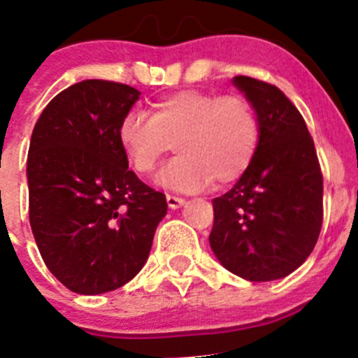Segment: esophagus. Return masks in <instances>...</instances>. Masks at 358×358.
I'll return each instance as SVG.
<instances>
[{"instance_id": "1", "label": "esophagus", "mask_w": 358, "mask_h": 358, "mask_svg": "<svg viewBox=\"0 0 358 358\" xmlns=\"http://www.w3.org/2000/svg\"><path fill=\"white\" fill-rule=\"evenodd\" d=\"M166 201H168V206L171 208V210L182 208L183 204H185V199H183V197H176V196H168L166 197Z\"/></svg>"}]
</instances>
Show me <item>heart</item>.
Returning <instances> with one entry per match:
<instances>
[{
  "mask_svg": "<svg viewBox=\"0 0 358 358\" xmlns=\"http://www.w3.org/2000/svg\"><path fill=\"white\" fill-rule=\"evenodd\" d=\"M260 124L241 96L180 91L154 105L152 115L131 110L119 124V143L133 169L150 175L173 150L180 152L157 183L175 192H199L211 182L227 185L255 157Z\"/></svg>",
  "mask_w": 358,
  "mask_h": 358,
  "instance_id": "1",
  "label": "heart"
}]
</instances>
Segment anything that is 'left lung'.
Listing matches in <instances>:
<instances>
[{"instance_id": "8db88e82", "label": "left lung", "mask_w": 358, "mask_h": 358, "mask_svg": "<svg viewBox=\"0 0 358 358\" xmlns=\"http://www.w3.org/2000/svg\"><path fill=\"white\" fill-rule=\"evenodd\" d=\"M260 124L255 157L215 197L210 246L227 271L250 280L285 278L310 257L324 218V178L313 140L294 103L271 83L234 76Z\"/></svg>"}]
</instances>
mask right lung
Returning a JSON list of instances; mask_svg holds the SVG:
<instances>
[{"instance_id": "add662e5", "label": "right lung", "mask_w": 358, "mask_h": 358, "mask_svg": "<svg viewBox=\"0 0 358 358\" xmlns=\"http://www.w3.org/2000/svg\"><path fill=\"white\" fill-rule=\"evenodd\" d=\"M138 99L124 83L83 80L45 106L31 134V229L52 275L83 296L133 280L168 213L164 194L131 171L119 143Z\"/></svg>"}]
</instances>
